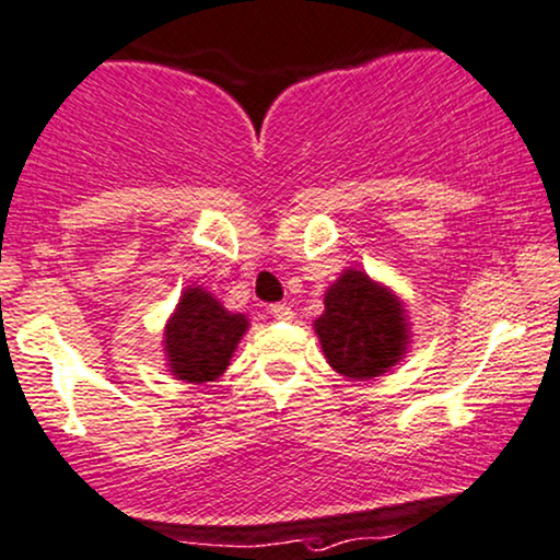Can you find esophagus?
<instances>
[{"label": "esophagus", "instance_id": "esophagus-1", "mask_svg": "<svg viewBox=\"0 0 560 560\" xmlns=\"http://www.w3.org/2000/svg\"><path fill=\"white\" fill-rule=\"evenodd\" d=\"M268 313H271L276 320H292V307H289V304H284V302H276V304H271V307H268Z\"/></svg>", "mask_w": 560, "mask_h": 560}]
</instances>
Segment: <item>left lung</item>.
<instances>
[{"mask_svg":"<svg viewBox=\"0 0 560 560\" xmlns=\"http://www.w3.org/2000/svg\"><path fill=\"white\" fill-rule=\"evenodd\" d=\"M315 330L332 370L353 380L387 372L408 343L400 302L362 271H346L328 289Z\"/></svg>","mask_w":560,"mask_h":560,"instance_id":"obj_1","label":"left lung"}]
</instances>
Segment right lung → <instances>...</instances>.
<instances>
[{
	"instance_id": "1",
	"label": "right lung",
	"mask_w": 560,
	"mask_h": 560,
	"mask_svg": "<svg viewBox=\"0 0 560 560\" xmlns=\"http://www.w3.org/2000/svg\"><path fill=\"white\" fill-rule=\"evenodd\" d=\"M245 328V315L228 313L203 289H188L165 330L170 366L186 382L217 380L228 370Z\"/></svg>"
}]
</instances>
